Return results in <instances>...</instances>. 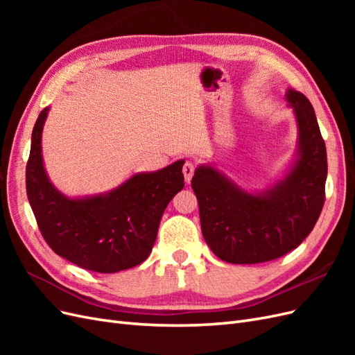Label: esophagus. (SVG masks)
Masks as SVG:
<instances>
[{
  "mask_svg": "<svg viewBox=\"0 0 355 355\" xmlns=\"http://www.w3.org/2000/svg\"><path fill=\"white\" fill-rule=\"evenodd\" d=\"M184 176H185V182H191L192 176H194V171H196V166L191 163V161H187V163L184 164Z\"/></svg>",
  "mask_w": 355,
  "mask_h": 355,
  "instance_id": "esophagus-1",
  "label": "esophagus"
}]
</instances>
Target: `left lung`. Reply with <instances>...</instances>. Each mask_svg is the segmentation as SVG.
Returning a JSON list of instances; mask_svg holds the SVG:
<instances>
[{
  "label": "left lung",
  "instance_id": "obj_1",
  "mask_svg": "<svg viewBox=\"0 0 355 355\" xmlns=\"http://www.w3.org/2000/svg\"><path fill=\"white\" fill-rule=\"evenodd\" d=\"M297 139L284 173L261 191H247L213 164H200L192 178L201 232L210 250L228 263L277 259L313 231L324 204L327 154L306 96L287 89Z\"/></svg>",
  "mask_w": 355,
  "mask_h": 355
}]
</instances>
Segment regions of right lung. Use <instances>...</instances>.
Segmentation results:
<instances>
[{
  "label": "right lung",
  "instance_id": "obj_1",
  "mask_svg": "<svg viewBox=\"0 0 355 355\" xmlns=\"http://www.w3.org/2000/svg\"><path fill=\"white\" fill-rule=\"evenodd\" d=\"M49 111L37 118L26 166V194L42 237L56 254L89 271L112 274L142 263L167 204L184 188L185 161L135 173L101 194L69 197L44 167L41 137Z\"/></svg>",
  "mask_w": 355,
  "mask_h": 355
}]
</instances>
